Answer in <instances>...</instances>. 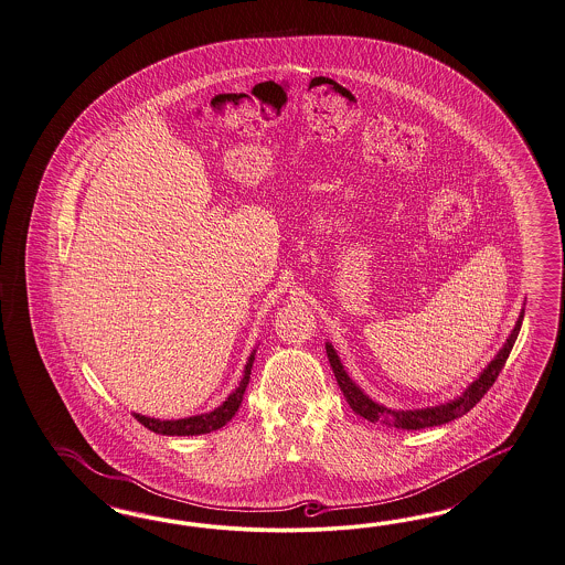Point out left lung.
<instances>
[{"instance_id":"8db88e82","label":"left lung","mask_w":565,"mask_h":565,"mask_svg":"<svg viewBox=\"0 0 565 565\" xmlns=\"http://www.w3.org/2000/svg\"><path fill=\"white\" fill-rule=\"evenodd\" d=\"M521 321H523V311H521L511 337L507 339L504 347L498 351L497 358L490 362V365L479 374V379L471 383V386L458 399H454L450 404H444V406L425 407V409H388V407L379 406L367 395H363L362 388L347 376L339 355H337V351L332 349L330 342L326 344V353H328V360H330L332 372L337 376L340 391H342V395L347 397L349 406L353 407L355 414H360L370 423H383V425H391L395 429L420 430L427 429V427L446 425L454 418H460L462 414H467L469 409H473V406L479 404V399L490 391V386L497 383L498 374L502 372L504 363L509 360V353H511V349L518 340V334H520Z\"/></svg>"}]
</instances>
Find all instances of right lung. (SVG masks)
I'll list each match as a JSON object with an SVG mask.
<instances>
[{
  "mask_svg": "<svg viewBox=\"0 0 565 565\" xmlns=\"http://www.w3.org/2000/svg\"><path fill=\"white\" fill-rule=\"evenodd\" d=\"M252 363H254V353L249 355L246 370H244V379L239 386L226 397L223 406L216 407L210 414H202V416H191V418H181V420H156V418H147L135 414L136 420L140 425H145L147 429L159 433V435H202V433H212V430L225 427L226 423L235 416V412L242 406L246 386L249 383V372H252Z\"/></svg>",
  "mask_w": 565,
  "mask_h": 565,
  "instance_id": "add662e5",
  "label": "right lung"
}]
</instances>
